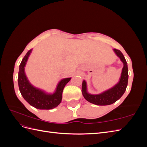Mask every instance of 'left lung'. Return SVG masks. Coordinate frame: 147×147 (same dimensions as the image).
<instances>
[{
    "label": "left lung",
    "instance_id": "8db88e82",
    "mask_svg": "<svg viewBox=\"0 0 147 147\" xmlns=\"http://www.w3.org/2000/svg\"><path fill=\"white\" fill-rule=\"evenodd\" d=\"M113 51L116 53L123 63V68L121 78L119 82L113 88L104 91L99 94H91L87 92L86 83L83 80L82 83V91L83 97L87 101L97 105H107L113 104L117 101L123 95L126 90L128 82V69L127 62L124 58L123 53L117 49H114Z\"/></svg>",
    "mask_w": 147,
    "mask_h": 147
}]
</instances>
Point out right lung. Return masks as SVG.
Wrapping results in <instances>:
<instances>
[{
	"label": "right lung",
	"instance_id": "right-lung-1",
	"mask_svg": "<svg viewBox=\"0 0 147 147\" xmlns=\"http://www.w3.org/2000/svg\"><path fill=\"white\" fill-rule=\"evenodd\" d=\"M31 51L32 50H30L26 53L20 65L18 81L21 94L23 98L35 108L42 110L54 109L61 103L64 88L71 78L61 80L57 84L56 91L53 94H47L44 91L34 87L29 83L24 72V67Z\"/></svg>",
	"mask_w": 147,
	"mask_h": 147
}]
</instances>
